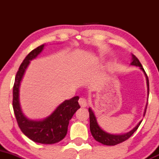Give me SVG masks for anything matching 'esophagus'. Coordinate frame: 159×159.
Masks as SVG:
<instances>
[{"mask_svg":"<svg viewBox=\"0 0 159 159\" xmlns=\"http://www.w3.org/2000/svg\"><path fill=\"white\" fill-rule=\"evenodd\" d=\"M78 102H79V105H81V107H86L88 105L87 100H86V98H80L79 100H78Z\"/></svg>","mask_w":159,"mask_h":159,"instance_id":"1","label":"esophagus"}]
</instances>
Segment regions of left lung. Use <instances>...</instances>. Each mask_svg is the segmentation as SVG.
<instances>
[{
  "instance_id": "obj_1",
  "label": "left lung",
  "mask_w": 159,
  "mask_h": 159,
  "mask_svg": "<svg viewBox=\"0 0 159 159\" xmlns=\"http://www.w3.org/2000/svg\"><path fill=\"white\" fill-rule=\"evenodd\" d=\"M132 59L133 61L132 62H131V65H135V66H139L141 69L143 70L144 73H145V76H146L147 85H148V90L149 92L148 78V76H147L146 73H145V70H144V68H142V64L140 63L139 59H138L134 55H132ZM89 118H90V130H91V134H92L94 139H95L97 142H100V143L103 144V145H118V144L121 143V142H125V141H126L127 139H129V138L134 134V131L138 129V128H139V125H140L141 122H142V121H141L134 129H133L131 131H129V133H127V134H108V133L104 131L103 130L99 127L98 124L97 122V120H96V118L95 116H94V112L92 111V110H91V108H89ZM145 112H146V110H145Z\"/></svg>"
}]
</instances>
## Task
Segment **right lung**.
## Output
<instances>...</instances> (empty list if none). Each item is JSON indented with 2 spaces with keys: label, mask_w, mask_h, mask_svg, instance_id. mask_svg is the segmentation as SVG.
I'll list each match as a JSON object with an SVG mask.
<instances>
[{
  "label": "right lung",
  "mask_w": 159,
  "mask_h": 159,
  "mask_svg": "<svg viewBox=\"0 0 159 159\" xmlns=\"http://www.w3.org/2000/svg\"><path fill=\"white\" fill-rule=\"evenodd\" d=\"M44 44L32 50L20 64L16 74L13 87V109L16 120L22 132L30 140L41 144H54L61 141L68 131L69 121L76 111L80 108L78 96L61 104L52 115L43 121H31L22 113L19 104V86L29 61L37 57L43 50Z\"/></svg>",
  "instance_id": "obj_1"
}]
</instances>
